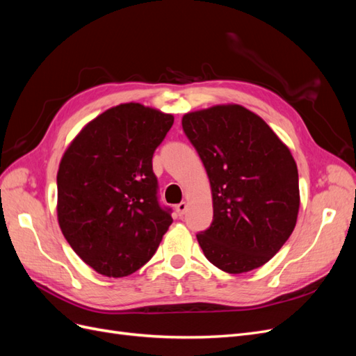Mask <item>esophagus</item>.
Masks as SVG:
<instances>
[{
  "mask_svg": "<svg viewBox=\"0 0 356 356\" xmlns=\"http://www.w3.org/2000/svg\"><path fill=\"white\" fill-rule=\"evenodd\" d=\"M175 211L178 212L179 217H182V215H184V213H186V211H187V203H186V202H181V203H178L177 207H175Z\"/></svg>",
  "mask_w": 356,
  "mask_h": 356,
  "instance_id": "34e87169",
  "label": "esophagus"
}]
</instances>
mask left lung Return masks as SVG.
<instances>
[{
  "mask_svg": "<svg viewBox=\"0 0 356 356\" xmlns=\"http://www.w3.org/2000/svg\"><path fill=\"white\" fill-rule=\"evenodd\" d=\"M182 129L212 190L213 220L196 234L204 257L233 275L266 264L288 241L298 215V172L288 147L241 105L188 113Z\"/></svg>",
  "mask_w": 356,
  "mask_h": 356,
  "instance_id": "obj_1",
  "label": "left lung"
}]
</instances>
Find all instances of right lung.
I'll return each mask as SVG.
<instances>
[{"label": "right lung", "mask_w": 356, "mask_h": 356, "mask_svg": "<svg viewBox=\"0 0 356 356\" xmlns=\"http://www.w3.org/2000/svg\"><path fill=\"white\" fill-rule=\"evenodd\" d=\"M172 124L170 114L141 104L117 105L86 124L60 160V230L101 275L141 268L172 224L153 172V154Z\"/></svg>", "instance_id": "right-lung-1"}]
</instances>
